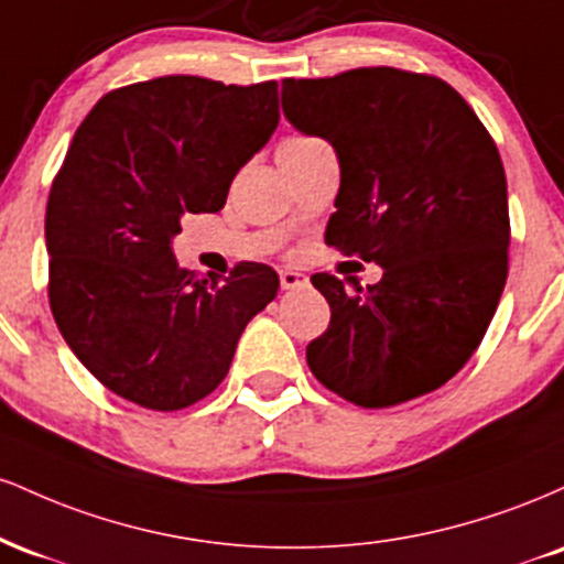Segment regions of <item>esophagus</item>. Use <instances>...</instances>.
<instances>
[{
    "label": "esophagus",
    "mask_w": 564,
    "mask_h": 564,
    "mask_svg": "<svg viewBox=\"0 0 564 564\" xmlns=\"http://www.w3.org/2000/svg\"><path fill=\"white\" fill-rule=\"evenodd\" d=\"M307 283V275L296 270H281V289H300Z\"/></svg>",
    "instance_id": "34e87169"
}]
</instances>
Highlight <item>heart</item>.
<instances>
[{"instance_id":"obj_1","label":"heart","mask_w":564,"mask_h":564,"mask_svg":"<svg viewBox=\"0 0 564 564\" xmlns=\"http://www.w3.org/2000/svg\"><path fill=\"white\" fill-rule=\"evenodd\" d=\"M318 138H307V134H296V138H286L278 145V156H283V153H296V151H307V148L318 145Z\"/></svg>"}]
</instances>
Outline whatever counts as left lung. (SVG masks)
<instances>
[{
    "instance_id": "left-lung-1",
    "label": "left lung",
    "mask_w": 564,
    "mask_h": 564,
    "mask_svg": "<svg viewBox=\"0 0 564 564\" xmlns=\"http://www.w3.org/2000/svg\"><path fill=\"white\" fill-rule=\"evenodd\" d=\"M283 113L339 156L326 243L384 268L355 286L310 281L332 321L307 345L323 387L360 408L435 392L480 347L509 273L498 148L448 82L392 66L283 79Z\"/></svg>"
}]
</instances>
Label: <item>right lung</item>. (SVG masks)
I'll list each match as a JSON object with an SVG mask.
<instances>
[{
	"mask_svg": "<svg viewBox=\"0 0 564 564\" xmlns=\"http://www.w3.org/2000/svg\"><path fill=\"white\" fill-rule=\"evenodd\" d=\"M278 119V82L159 76L106 93L76 129L44 217L50 307L84 368L129 403L180 411L215 392L278 294L262 262L198 278L172 257L180 219L223 209Z\"/></svg>",
	"mask_w": 564,
	"mask_h": 564,
	"instance_id": "1",
	"label": "right lung"
}]
</instances>
